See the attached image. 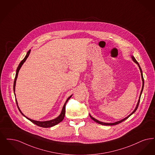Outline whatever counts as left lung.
I'll return each mask as SVG.
<instances>
[{
  "label": "left lung",
  "instance_id": "obj_1",
  "mask_svg": "<svg viewBox=\"0 0 155 155\" xmlns=\"http://www.w3.org/2000/svg\"><path fill=\"white\" fill-rule=\"evenodd\" d=\"M131 59H133V61H134V62H135V63H136L138 65V68H140V72H141V78H142V81H143V87H142V89H141V93H140V97H139V99H138V103H137V104L136 107V108H135L134 110L130 114V115H128L127 117L124 118V119H122V120H119V121H117V122H114V123H105V122H100L99 120H97L96 119H95V118H94L93 117H92L89 114V116H90L92 120H93L94 122H96V123H98V124H102V125H105V126H112V125L118 124H120V123L122 122L123 121L125 120L126 119H127L129 118V117H130V116H131L132 114H133L136 111L137 109V108H138V104H139V103H140V101L141 96V94H142V92H143V85H144V80H143V71H142V69L141 68V67L140 66L139 63H138V62L137 61L136 59H135V58H134L133 56H131Z\"/></svg>",
  "mask_w": 155,
  "mask_h": 155
}]
</instances>
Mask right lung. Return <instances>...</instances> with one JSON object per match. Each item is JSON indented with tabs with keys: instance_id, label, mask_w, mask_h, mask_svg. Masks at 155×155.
<instances>
[{
	"instance_id": "obj_1",
	"label": "right lung",
	"mask_w": 155,
	"mask_h": 155,
	"mask_svg": "<svg viewBox=\"0 0 155 155\" xmlns=\"http://www.w3.org/2000/svg\"><path fill=\"white\" fill-rule=\"evenodd\" d=\"M31 50H29V51L27 52L26 55L25 56L24 59L21 62H20V63L19 64L18 68H17V70H16V74H15V79H14V86H13V90H14V94H15V84H16V81H17V77H18V74L19 71V70H20L21 68L22 67V64H23L24 63V62L26 61V59L28 58V56H29V54H30V53H31ZM71 96H72V95H71L70 97H68V99L66 100V102H65L64 104L63 107V108H62V111H61V114H60V115H59L57 118H56L55 119H52V120H47V121H37V120H33V119H30V118L26 117L25 116V115H24V114L21 112V110L19 109L18 105L17 100V99L15 100H16L17 105V107H18V108L19 111V112L21 113V114H22L24 117H25V118H26V119H28V120H29L30 121H31L32 123H33V124H36V125L38 126H40V127H42L47 128V127H52V126H55L56 124H57L60 123L61 122H62V120H63V119L64 118V115H65V112H66V104L67 102L68 101V100L70 99L71 98Z\"/></svg>"
}]
</instances>
